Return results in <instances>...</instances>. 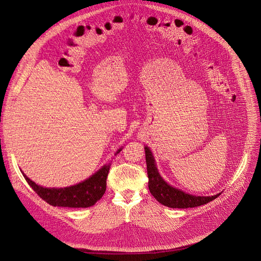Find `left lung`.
I'll return each instance as SVG.
<instances>
[{
  "label": "left lung",
  "instance_id": "obj_1",
  "mask_svg": "<svg viewBox=\"0 0 261 261\" xmlns=\"http://www.w3.org/2000/svg\"><path fill=\"white\" fill-rule=\"evenodd\" d=\"M147 175H148V188L150 194L161 204L172 208H188L196 207L208 203L216 199L220 194L212 197H200L186 194L180 189L172 187L163 179L156 167L155 158H153L150 149L145 147Z\"/></svg>",
  "mask_w": 261,
  "mask_h": 261
}]
</instances>
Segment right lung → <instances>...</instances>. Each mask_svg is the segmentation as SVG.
<instances>
[{
  "instance_id": "right-lung-1",
  "label": "right lung",
  "mask_w": 261,
  "mask_h": 261,
  "mask_svg": "<svg viewBox=\"0 0 261 261\" xmlns=\"http://www.w3.org/2000/svg\"><path fill=\"white\" fill-rule=\"evenodd\" d=\"M122 148L117 150V153ZM111 163L103 166L98 172L86 180L65 188H46L35 184L27 175L23 174L28 184L32 187L47 203L54 206L62 207H89L99 201L106 190V178H108Z\"/></svg>"
}]
</instances>
